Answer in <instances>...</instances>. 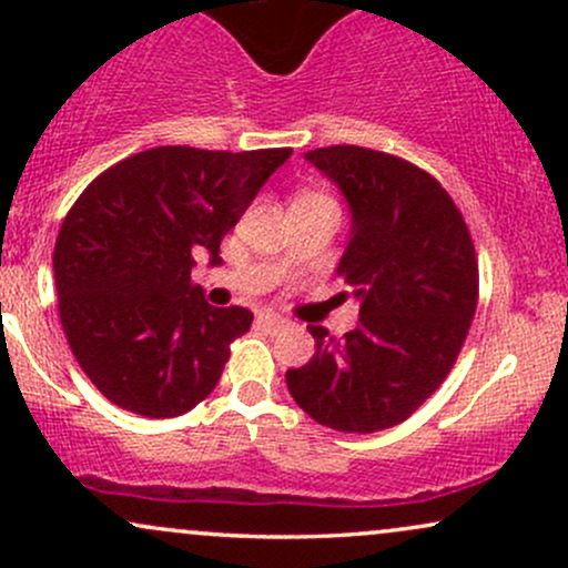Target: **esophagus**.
<instances>
[{
	"label": "esophagus",
	"mask_w": 568,
	"mask_h": 568,
	"mask_svg": "<svg viewBox=\"0 0 568 568\" xmlns=\"http://www.w3.org/2000/svg\"><path fill=\"white\" fill-rule=\"evenodd\" d=\"M256 323L266 331H280V328H285V323H288V321H283L280 315H270V312H266V315H258Z\"/></svg>",
	"instance_id": "esophagus-1"
}]
</instances>
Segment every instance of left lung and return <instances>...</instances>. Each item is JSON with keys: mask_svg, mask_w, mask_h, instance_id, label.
I'll return each instance as SVG.
<instances>
[{"mask_svg": "<svg viewBox=\"0 0 568 568\" xmlns=\"http://www.w3.org/2000/svg\"><path fill=\"white\" fill-rule=\"evenodd\" d=\"M306 160L349 205L336 275L361 321L342 338L310 325L315 355L285 382L317 425L379 433L406 422L454 368L478 306L475 245L446 189L414 162L347 143Z\"/></svg>", "mask_w": 568, "mask_h": 568, "instance_id": "obj_1", "label": "left lung"}]
</instances>
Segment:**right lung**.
Instances as JSON below:
<instances>
[{
  "mask_svg": "<svg viewBox=\"0 0 568 568\" xmlns=\"http://www.w3.org/2000/svg\"><path fill=\"white\" fill-rule=\"evenodd\" d=\"M291 149L158 146L90 181L63 219L58 315L80 368L114 406L168 419L213 393L245 306H211L194 256L219 245Z\"/></svg>",
  "mask_w": 568,
  "mask_h": 568,
  "instance_id": "1",
  "label": "right lung"
}]
</instances>
